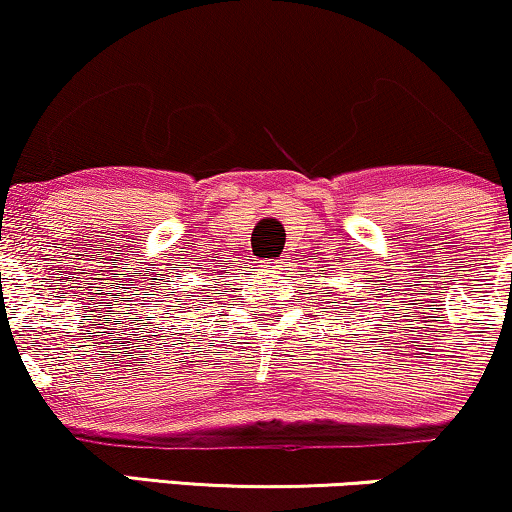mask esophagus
Instances as JSON below:
<instances>
[{"mask_svg":"<svg viewBox=\"0 0 512 512\" xmlns=\"http://www.w3.org/2000/svg\"><path fill=\"white\" fill-rule=\"evenodd\" d=\"M287 266H289L287 258H280V261H270L266 268H268V270H273V273H285Z\"/></svg>","mask_w":512,"mask_h":512,"instance_id":"obj_1","label":"esophagus"}]
</instances>
